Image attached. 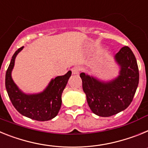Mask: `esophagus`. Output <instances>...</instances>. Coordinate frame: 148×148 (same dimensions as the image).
Listing matches in <instances>:
<instances>
[{
    "instance_id": "obj_1",
    "label": "esophagus",
    "mask_w": 148,
    "mask_h": 148,
    "mask_svg": "<svg viewBox=\"0 0 148 148\" xmlns=\"http://www.w3.org/2000/svg\"><path fill=\"white\" fill-rule=\"evenodd\" d=\"M79 71H80V69H79V67L75 66L71 69V72H72V74H74V75H77V74H79Z\"/></svg>"
}]
</instances>
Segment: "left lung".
Here are the masks:
<instances>
[{
    "label": "left lung",
    "instance_id": "8db88e82",
    "mask_svg": "<svg viewBox=\"0 0 148 148\" xmlns=\"http://www.w3.org/2000/svg\"><path fill=\"white\" fill-rule=\"evenodd\" d=\"M114 59L120 70L119 76L111 80L103 81L83 72L79 74L88 106L98 116L110 117L126 110L138 87V68L130 48L123 47Z\"/></svg>",
    "mask_w": 148,
    "mask_h": 148
}]
</instances>
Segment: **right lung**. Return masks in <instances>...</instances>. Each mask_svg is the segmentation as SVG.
I'll return each mask as SVG.
<instances>
[{"instance_id": "1", "label": "right lung", "mask_w": 148, "mask_h": 148, "mask_svg": "<svg viewBox=\"0 0 148 148\" xmlns=\"http://www.w3.org/2000/svg\"><path fill=\"white\" fill-rule=\"evenodd\" d=\"M24 47H20L12 56L6 73L5 85L9 97L19 113L29 119L40 121L51 120L57 115L62 105V94L71 75L69 71L63 76L52 79L44 91L37 94L23 92L12 78V71L18 53Z\"/></svg>"}]
</instances>
